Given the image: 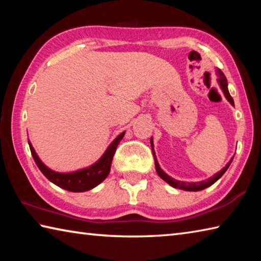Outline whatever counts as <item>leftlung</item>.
Wrapping results in <instances>:
<instances>
[{
	"mask_svg": "<svg viewBox=\"0 0 261 261\" xmlns=\"http://www.w3.org/2000/svg\"><path fill=\"white\" fill-rule=\"evenodd\" d=\"M216 76H218V83H219V85L221 87V90H222V92H223L224 96H226V99L233 106V100H232L231 95L228 91V82H227L226 76H224L223 72L221 71L220 69H216ZM151 147H152V152H153V155H154V161H155V169H156L158 175L160 176V177L163 180H166L168 184L171 185L173 188L184 190V191H200V190H204L206 188L211 187L212 184H214L216 180H218L221 177V176L226 173L229 166H230L232 159H233V158H231L230 161H229L226 165V167L222 168V169H221L219 173H216L215 175H213L210 178H207L205 180H200V182H183V180H177V179H175L173 177H170V176L167 175L165 171L161 169V167L159 166V162H158L156 156H155V152H154V145H153L152 137H151Z\"/></svg>",
	"mask_w": 261,
	"mask_h": 261,
	"instance_id": "8db88e82",
	"label": "left lung"
}]
</instances>
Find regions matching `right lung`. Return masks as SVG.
<instances>
[{
    "mask_svg": "<svg viewBox=\"0 0 261 261\" xmlns=\"http://www.w3.org/2000/svg\"><path fill=\"white\" fill-rule=\"evenodd\" d=\"M124 135L125 132H122L121 135H118L116 138L112 141V144L109 145L108 148L106 149L102 156H101L95 163H93V165L76 171H71V173H59V171L51 170L50 168H48L45 163L40 160V158H39L38 154L35 153L30 140L29 145L31 153H32V156L35 163H37L38 168L51 183H54L57 187H60L62 189L67 190V191L85 192L88 191V190L95 188L96 185H99L102 180L106 179V177H107L110 171V166H112L115 151H116L118 144H120V141L123 139Z\"/></svg>",
    "mask_w": 261,
    "mask_h": 261,
    "instance_id": "right-lung-1",
    "label": "right lung"
}]
</instances>
